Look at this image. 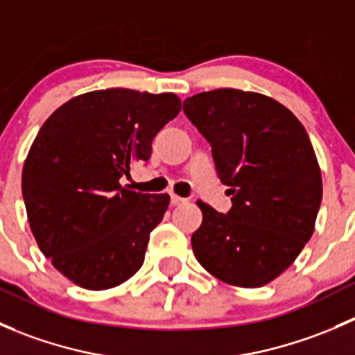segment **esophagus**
Instances as JSON below:
<instances>
[{
	"label": "esophagus",
	"mask_w": 355,
	"mask_h": 355,
	"mask_svg": "<svg viewBox=\"0 0 355 355\" xmlns=\"http://www.w3.org/2000/svg\"><path fill=\"white\" fill-rule=\"evenodd\" d=\"M184 202H185L184 198H178V196H175V194L170 196V204H171V206H180V204H184Z\"/></svg>",
	"instance_id": "1"
}]
</instances>
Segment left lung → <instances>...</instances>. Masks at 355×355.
<instances>
[{
  "label": "left lung",
  "mask_w": 355,
  "mask_h": 355,
  "mask_svg": "<svg viewBox=\"0 0 355 355\" xmlns=\"http://www.w3.org/2000/svg\"><path fill=\"white\" fill-rule=\"evenodd\" d=\"M184 113L211 144L232 196L227 214L198 202L196 257L225 284L263 287L287 270L314 232L323 184L309 135L284 105L239 89L187 98Z\"/></svg>",
  "instance_id": "1"
}]
</instances>
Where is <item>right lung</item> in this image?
Instances as JSON below:
<instances>
[{
  "instance_id": "1",
  "label": "right lung",
  "mask_w": 355,
  "mask_h": 355,
  "mask_svg": "<svg viewBox=\"0 0 355 355\" xmlns=\"http://www.w3.org/2000/svg\"><path fill=\"white\" fill-rule=\"evenodd\" d=\"M180 108L171 92L92 91L60 106L32 142L22 171L28 225L78 287H116L144 263L170 196L134 192L120 178L151 157L153 139Z\"/></svg>"
}]
</instances>
